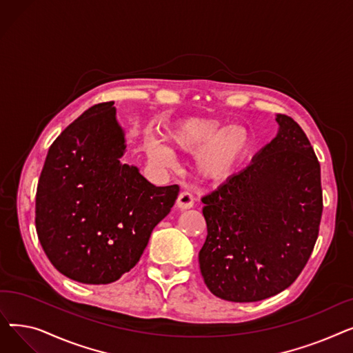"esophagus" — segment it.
Segmentation results:
<instances>
[{
	"instance_id": "1",
	"label": "esophagus",
	"mask_w": 353,
	"mask_h": 353,
	"mask_svg": "<svg viewBox=\"0 0 353 353\" xmlns=\"http://www.w3.org/2000/svg\"><path fill=\"white\" fill-rule=\"evenodd\" d=\"M177 208L181 210H186V209H192L194 205V197L192 193L189 192H181L177 197Z\"/></svg>"
}]
</instances>
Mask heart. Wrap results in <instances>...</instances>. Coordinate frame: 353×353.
Masks as SVG:
<instances>
[{
    "mask_svg": "<svg viewBox=\"0 0 353 353\" xmlns=\"http://www.w3.org/2000/svg\"><path fill=\"white\" fill-rule=\"evenodd\" d=\"M167 143L150 137L147 152L152 160L169 165L173 152L194 154V170L200 180L223 183L242 165L249 150L250 136L245 127L223 125L212 119L190 117L176 121L165 132Z\"/></svg>",
    "mask_w": 353,
    "mask_h": 353,
    "instance_id": "obj_1",
    "label": "heart"
}]
</instances>
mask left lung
Masks as SVG:
<instances>
[{"mask_svg": "<svg viewBox=\"0 0 353 353\" xmlns=\"http://www.w3.org/2000/svg\"><path fill=\"white\" fill-rule=\"evenodd\" d=\"M276 121L279 132L246 169L201 199L208 237L200 272L229 302L263 301L289 288L318 239L321 164L298 123L285 114Z\"/></svg>", "mask_w": 353, "mask_h": 353, "instance_id": "left-lung-1", "label": "left lung"}]
</instances>
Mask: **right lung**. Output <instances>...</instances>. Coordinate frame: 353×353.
<instances>
[{"label": "right lung", "mask_w": 353, "mask_h": 353, "mask_svg": "<svg viewBox=\"0 0 353 353\" xmlns=\"http://www.w3.org/2000/svg\"><path fill=\"white\" fill-rule=\"evenodd\" d=\"M114 101L90 107L51 144L35 196V229L52 266L85 285L133 269L179 186L157 188L121 163L124 130Z\"/></svg>", "instance_id": "1"}]
</instances>
